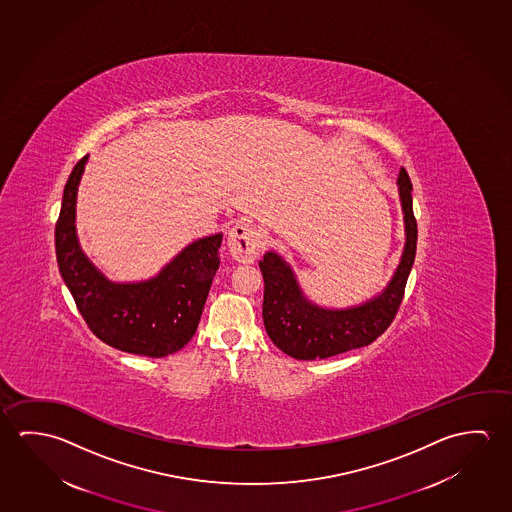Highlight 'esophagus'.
Listing matches in <instances>:
<instances>
[{"label":"esophagus","mask_w":512,"mask_h":512,"mask_svg":"<svg viewBox=\"0 0 512 512\" xmlns=\"http://www.w3.org/2000/svg\"><path fill=\"white\" fill-rule=\"evenodd\" d=\"M228 250L237 262L250 264L259 257L264 248V234L250 223H237L228 232Z\"/></svg>","instance_id":"1"}]
</instances>
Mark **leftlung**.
<instances>
[{
    "mask_svg": "<svg viewBox=\"0 0 512 512\" xmlns=\"http://www.w3.org/2000/svg\"><path fill=\"white\" fill-rule=\"evenodd\" d=\"M398 193L405 223V246L402 259L382 293L368 302L328 309L310 302L296 280L293 268L277 252H268L260 260L264 277L262 319L269 339L282 352L298 361L327 359L339 353L373 343L393 323L411 273L418 223L412 212V184L405 169L398 175Z\"/></svg>",
    "mask_w": 512,
    "mask_h": 512,
    "instance_id": "1",
    "label": "left lung"
}]
</instances>
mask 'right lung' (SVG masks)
I'll list each match as a JSON object with an SVG mask.
<instances>
[{"label":"right lung","mask_w":512,"mask_h":512,"mask_svg":"<svg viewBox=\"0 0 512 512\" xmlns=\"http://www.w3.org/2000/svg\"><path fill=\"white\" fill-rule=\"evenodd\" d=\"M89 155L78 160L64 187L55 248L60 275L94 336L121 352L166 357L193 339L219 268L223 234L185 246L144 282L118 284L94 266L76 237V193Z\"/></svg>","instance_id":"right-lung-1"}]
</instances>
